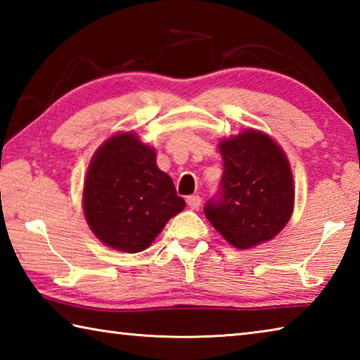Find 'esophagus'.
I'll return each instance as SVG.
<instances>
[{
  "label": "esophagus",
  "mask_w": 360,
  "mask_h": 360,
  "mask_svg": "<svg viewBox=\"0 0 360 360\" xmlns=\"http://www.w3.org/2000/svg\"><path fill=\"white\" fill-rule=\"evenodd\" d=\"M187 206L191 210H198L202 206V198L198 195H192V197H187Z\"/></svg>",
  "instance_id": "obj_1"
}]
</instances>
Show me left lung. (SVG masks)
I'll return each mask as SVG.
<instances>
[{
    "instance_id": "1",
    "label": "left lung",
    "mask_w": 360,
    "mask_h": 360,
    "mask_svg": "<svg viewBox=\"0 0 360 360\" xmlns=\"http://www.w3.org/2000/svg\"><path fill=\"white\" fill-rule=\"evenodd\" d=\"M221 195L205 206L212 227L236 249L270 241L290 221L295 186L288 155L270 135L246 129L219 141Z\"/></svg>"
}]
</instances>
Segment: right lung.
<instances>
[{"mask_svg": "<svg viewBox=\"0 0 360 360\" xmlns=\"http://www.w3.org/2000/svg\"><path fill=\"white\" fill-rule=\"evenodd\" d=\"M186 208L172 178L157 167V152L135 131L101 143L84 179L85 221L103 245L141 252L173 216Z\"/></svg>", "mask_w": 360, "mask_h": 360, "instance_id": "1", "label": "right lung"}]
</instances>
